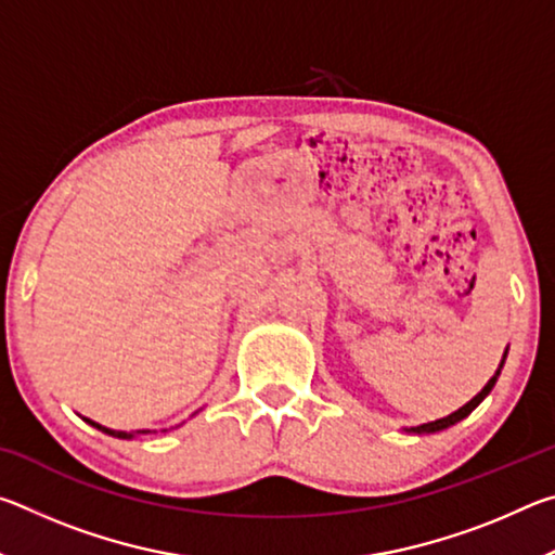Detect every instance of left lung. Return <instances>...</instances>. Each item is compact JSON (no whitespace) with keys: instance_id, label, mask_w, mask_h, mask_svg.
<instances>
[{"instance_id":"1","label":"left lung","mask_w":555,"mask_h":555,"mask_svg":"<svg viewBox=\"0 0 555 555\" xmlns=\"http://www.w3.org/2000/svg\"><path fill=\"white\" fill-rule=\"evenodd\" d=\"M504 357H506V354H504ZM502 364H504V362H502ZM496 374H500V372H496ZM496 374H494V377H492L490 382H487V387H485L480 393H477V397H475L473 401H467V403H465L463 409H457L455 413H450V416H446V418H438V421H430V424H424V426L411 428L413 434H436V430H443V428H448V426L457 424V421H463V418L467 416V413H473V409L477 406V403H480V401L487 397V393L492 391L494 382H496Z\"/></svg>"}]
</instances>
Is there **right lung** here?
I'll return each instance as SVG.
<instances>
[{"instance_id":"obj_1","label":"right lung","mask_w":555,"mask_h":555,"mask_svg":"<svg viewBox=\"0 0 555 555\" xmlns=\"http://www.w3.org/2000/svg\"><path fill=\"white\" fill-rule=\"evenodd\" d=\"M88 424H92V421H88ZM92 426L100 428V430H105V434L115 436V438H131V434H125V430H112V428H102V426H98V424H92ZM142 434H146V430H142Z\"/></svg>"}]
</instances>
